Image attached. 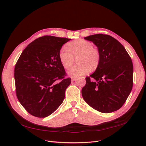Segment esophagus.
Listing matches in <instances>:
<instances>
[{
    "label": "esophagus",
    "mask_w": 146,
    "mask_h": 146,
    "mask_svg": "<svg viewBox=\"0 0 146 146\" xmlns=\"http://www.w3.org/2000/svg\"><path fill=\"white\" fill-rule=\"evenodd\" d=\"M77 80V77H72V81H75V80Z\"/></svg>",
    "instance_id": "esophagus-1"
}]
</instances>
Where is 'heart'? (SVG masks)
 I'll return each mask as SVG.
<instances>
[{"label":"heart","instance_id":"1","mask_svg":"<svg viewBox=\"0 0 146 146\" xmlns=\"http://www.w3.org/2000/svg\"><path fill=\"white\" fill-rule=\"evenodd\" d=\"M69 48H62L59 54L60 63L65 69H70L74 64L76 59L79 65L72 68L68 73L72 77H77L89 73L91 69H96L100 62L99 50L94 47L91 41L78 38L71 41Z\"/></svg>","mask_w":146,"mask_h":146}]
</instances>
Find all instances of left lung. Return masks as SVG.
<instances>
[{"label":"left lung","instance_id":"left-lung-1","mask_svg":"<svg viewBox=\"0 0 146 146\" xmlns=\"http://www.w3.org/2000/svg\"><path fill=\"white\" fill-rule=\"evenodd\" d=\"M97 46L101 59L95 72L86 78L82 88L83 99L95 110L112 113L119 109L129 95L133 86V64L123 46L114 37L96 34L84 37ZM96 81L92 82L90 78Z\"/></svg>","mask_w":146,"mask_h":146}]
</instances>
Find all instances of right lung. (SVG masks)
Returning a JSON list of instances; mask_svg holds the SVG:
<instances>
[{"mask_svg": "<svg viewBox=\"0 0 146 146\" xmlns=\"http://www.w3.org/2000/svg\"><path fill=\"white\" fill-rule=\"evenodd\" d=\"M66 37L43 36L35 39L23 51L14 69L17 97L31 115L44 118L63 102L71 83L66 77L59 54Z\"/></svg>", "mask_w": 146, "mask_h": 146, "instance_id": "right-lung-1", "label": "right lung"}]
</instances>
